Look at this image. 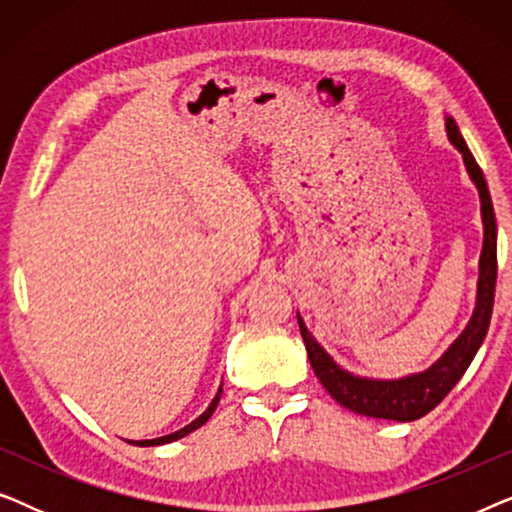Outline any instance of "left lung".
<instances>
[{
  "mask_svg": "<svg viewBox=\"0 0 512 512\" xmlns=\"http://www.w3.org/2000/svg\"><path fill=\"white\" fill-rule=\"evenodd\" d=\"M447 135L450 142L457 146L464 156L466 170L471 174L473 184L478 186L480 193V209L482 223H485V244H482L480 254V279H478V303L471 321H468L466 331L452 342V347L433 363L429 370L419 375L403 377V380H366V377L349 375L342 370L319 342L312 338L307 331L303 319L298 317L300 335H303L307 359L312 363L314 375L324 384L328 394H331L340 405L356 415L377 417V419H394V422H415L431 412L443 398L450 394L454 384L461 380L466 368L471 366L473 356L485 340L489 319H492L494 307V291H496V219L492 198H489L487 181L482 177V170L475 163L473 153L461 137V132L454 123V118H447Z\"/></svg>",
  "mask_w": 512,
  "mask_h": 512,
  "instance_id": "1",
  "label": "left lung"
}]
</instances>
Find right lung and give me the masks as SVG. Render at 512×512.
<instances>
[{"mask_svg": "<svg viewBox=\"0 0 512 512\" xmlns=\"http://www.w3.org/2000/svg\"><path fill=\"white\" fill-rule=\"evenodd\" d=\"M221 391L223 389H219V394L214 396V401L209 403V408L202 412V415L195 419V422H191L188 426H184V429H179V431H174V433H170V436H163V438H153V440H130L132 445H139V447H149V445H165V443H172V440H179V438H184V436H188V433L191 431H195V429H200L202 424L207 422L209 417L214 415V410H216V405H219V401H221Z\"/></svg>", "mask_w": 512, "mask_h": 512, "instance_id": "add662e5", "label": "right lung"}]
</instances>
